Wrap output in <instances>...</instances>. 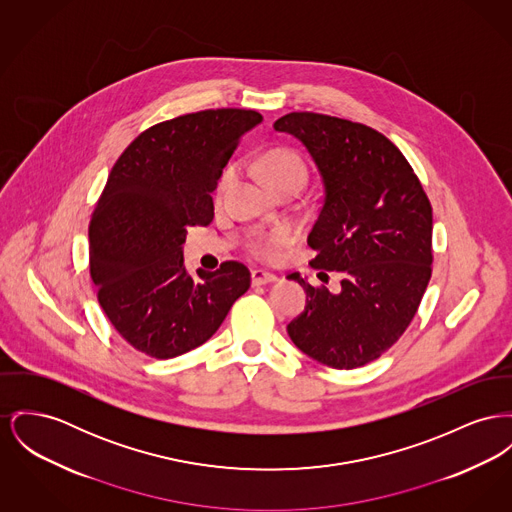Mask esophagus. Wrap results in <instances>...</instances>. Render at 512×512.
I'll list each match as a JSON object with an SVG mask.
<instances>
[{
	"instance_id": "1",
	"label": "esophagus",
	"mask_w": 512,
	"mask_h": 512,
	"mask_svg": "<svg viewBox=\"0 0 512 512\" xmlns=\"http://www.w3.org/2000/svg\"><path fill=\"white\" fill-rule=\"evenodd\" d=\"M276 280H278V276H276V274H272V272L261 271V269L251 271V282H253L255 286L271 284V282H276Z\"/></svg>"
}]
</instances>
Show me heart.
Returning <instances> with one entry per match:
<instances>
[{
  "label": "heart",
  "instance_id": "obj_1",
  "mask_svg": "<svg viewBox=\"0 0 512 512\" xmlns=\"http://www.w3.org/2000/svg\"><path fill=\"white\" fill-rule=\"evenodd\" d=\"M259 168H261L263 178L267 180L271 187L286 185V183H300V185H303L307 180L305 164L301 162L300 156L292 151L267 152L259 160ZM234 178H236V168L234 166L226 168L224 174L218 180V185H216V195L218 197L230 187ZM292 241H294V232L286 226H278V228H272L269 232L257 234L251 241V249L257 257L272 261V259L280 257L282 249L288 247Z\"/></svg>",
  "mask_w": 512,
  "mask_h": 512
}]
</instances>
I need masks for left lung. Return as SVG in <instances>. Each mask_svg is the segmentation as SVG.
<instances>
[{
	"mask_svg": "<svg viewBox=\"0 0 512 512\" xmlns=\"http://www.w3.org/2000/svg\"><path fill=\"white\" fill-rule=\"evenodd\" d=\"M274 129L300 141L323 181L309 265L342 274L336 294L288 276L307 294L288 334L309 358L356 369L385 354L420 307L433 263L429 199L404 154L363 123L292 112Z\"/></svg>",
	"mask_w": 512,
	"mask_h": 512,
	"instance_id": "left-lung-1",
	"label": "left lung"
}]
</instances>
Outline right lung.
Instances as JSON below:
<instances>
[{"label":"right lung","instance_id":"right-lung-1","mask_svg":"<svg viewBox=\"0 0 512 512\" xmlns=\"http://www.w3.org/2000/svg\"><path fill=\"white\" fill-rule=\"evenodd\" d=\"M255 110L185 114L143 131L114 164L89 226L91 276L114 329L139 352L168 360L211 338L251 284L238 261L191 276L189 226L214 218L211 193Z\"/></svg>","mask_w":512,"mask_h":512}]
</instances>
